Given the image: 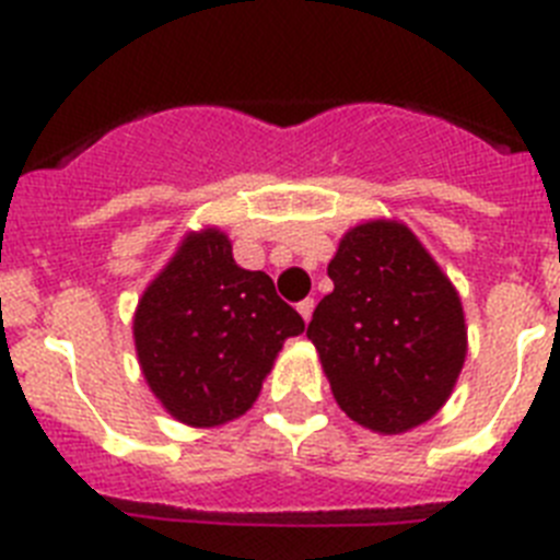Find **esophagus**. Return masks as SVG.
Returning a JSON list of instances; mask_svg holds the SVG:
<instances>
[{"label":"esophagus","mask_w":560,"mask_h":560,"mask_svg":"<svg viewBox=\"0 0 560 560\" xmlns=\"http://www.w3.org/2000/svg\"><path fill=\"white\" fill-rule=\"evenodd\" d=\"M296 311H300V316H303L305 323H311V314H314V300H303V303H296Z\"/></svg>","instance_id":"1"}]
</instances>
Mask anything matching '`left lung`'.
<instances>
[{"instance_id":"obj_1","label":"left lung","mask_w":560,"mask_h":560,"mask_svg":"<svg viewBox=\"0 0 560 560\" xmlns=\"http://www.w3.org/2000/svg\"><path fill=\"white\" fill-rule=\"evenodd\" d=\"M334 291L308 323L341 412L398 434L432 418L465 361L463 305L404 224L370 221L341 237Z\"/></svg>"}]
</instances>
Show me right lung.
<instances>
[{
	"instance_id": "obj_1",
	"label": "right lung",
	"mask_w": 560,
	"mask_h": 560,
	"mask_svg": "<svg viewBox=\"0 0 560 560\" xmlns=\"http://www.w3.org/2000/svg\"><path fill=\"white\" fill-rule=\"evenodd\" d=\"M303 316L271 277L232 260L224 232L190 235L142 294L133 341L162 407L187 427H219L255 404Z\"/></svg>"
}]
</instances>
